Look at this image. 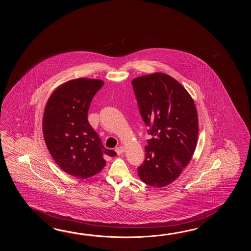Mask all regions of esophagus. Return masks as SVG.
<instances>
[{
  "instance_id": "obj_1",
  "label": "esophagus",
  "mask_w": 251,
  "mask_h": 251,
  "mask_svg": "<svg viewBox=\"0 0 251 251\" xmlns=\"http://www.w3.org/2000/svg\"><path fill=\"white\" fill-rule=\"evenodd\" d=\"M115 151H116V152H117L118 155H121L123 153L124 151H125V148H124L123 146H119V147H117Z\"/></svg>"
}]
</instances>
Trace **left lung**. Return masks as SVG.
<instances>
[{"label": "left lung", "mask_w": 251, "mask_h": 251, "mask_svg": "<svg viewBox=\"0 0 251 251\" xmlns=\"http://www.w3.org/2000/svg\"><path fill=\"white\" fill-rule=\"evenodd\" d=\"M139 110L152 136L147 140L139 177L163 187L175 181L188 165L197 147L198 116L192 97L173 77L163 73L132 80Z\"/></svg>", "instance_id": "1"}]
</instances>
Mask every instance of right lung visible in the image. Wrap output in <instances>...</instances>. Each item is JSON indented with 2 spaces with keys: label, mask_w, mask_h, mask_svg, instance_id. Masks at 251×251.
Here are the masks:
<instances>
[{
  "label": "right lung",
  "mask_w": 251,
  "mask_h": 251,
  "mask_svg": "<svg viewBox=\"0 0 251 251\" xmlns=\"http://www.w3.org/2000/svg\"><path fill=\"white\" fill-rule=\"evenodd\" d=\"M104 81L79 78L58 86L49 97L43 115V134L48 151L65 173L77 178L98 174L104 156L117 152L102 145L88 121L91 100Z\"/></svg>",
  "instance_id": "1"
}]
</instances>
